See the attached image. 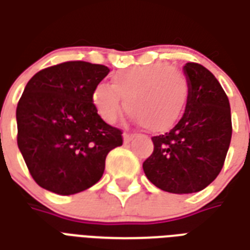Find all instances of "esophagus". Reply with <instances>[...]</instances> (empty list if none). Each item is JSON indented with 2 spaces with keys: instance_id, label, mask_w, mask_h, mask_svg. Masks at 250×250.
I'll return each instance as SVG.
<instances>
[{
  "instance_id": "34e87169",
  "label": "esophagus",
  "mask_w": 250,
  "mask_h": 250,
  "mask_svg": "<svg viewBox=\"0 0 250 250\" xmlns=\"http://www.w3.org/2000/svg\"><path fill=\"white\" fill-rule=\"evenodd\" d=\"M135 138V135H132V134H128V132H125L123 134V141H125V143H130L132 139Z\"/></svg>"
}]
</instances>
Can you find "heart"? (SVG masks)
<instances>
[{
	"instance_id": "1",
	"label": "heart",
	"mask_w": 250,
	"mask_h": 250,
	"mask_svg": "<svg viewBox=\"0 0 250 250\" xmlns=\"http://www.w3.org/2000/svg\"><path fill=\"white\" fill-rule=\"evenodd\" d=\"M188 80L184 72L163 62L116 72L111 85L99 84L92 103L99 116L115 123L123 109L151 132H166L178 123L188 105Z\"/></svg>"
}]
</instances>
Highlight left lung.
I'll return each mask as SVG.
<instances>
[{
	"label": "left lung",
	"instance_id": "1",
	"mask_svg": "<svg viewBox=\"0 0 250 250\" xmlns=\"http://www.w3.org/2000/svg\"><path fill=\"white\" fill-rule=\"evenodd\" d=\"M188 100L184 116L165 135L152 136L154 151L143 162L150 182L163 191L197 193L220 174L231 139L229 99L214 75L188 62Z\"/></svg>",
	"mask_w": 250,
	"mask_h": 250
}]
</instances>
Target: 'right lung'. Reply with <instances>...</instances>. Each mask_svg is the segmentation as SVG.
I'll list each match as a JSON object with an SVG mask.
<instances>
[{"label":"right lung","mask_w":250,"mask_h":250,"mask_svg":"<svg viewBox=\"0 0 250 250\" xmlns=\"http://www.w3.org/2000/svg\"><path fill=\"white\" fill-rule=\"evenodd\" d=\"M108 66L66 62L30 79L16 111L17 145L32 178L60 195L87 190L104 173L105 157L123 145L92 103Z\"/></svg>","instance_id":"add662e5"}]
</instances>
